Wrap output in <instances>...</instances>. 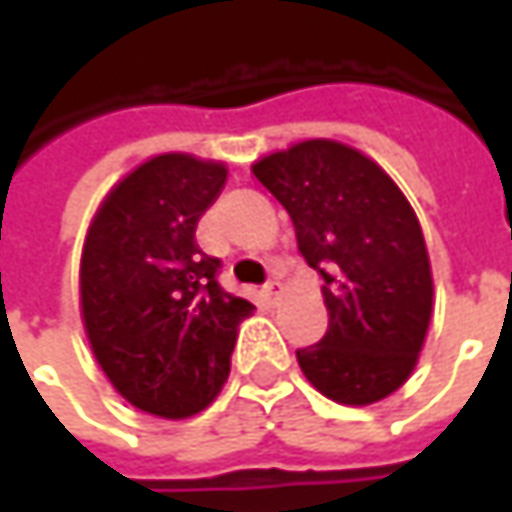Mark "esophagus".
Segmentation results:
<instances>
[{"label":"esophagus","instance_id":"esophagus-1","mask_svg":"<svg viewBox=\"0 0 512 512\" xmlns=\"http://www.w3.org/2000/svg\"><path fill=\"white\" fill-rule=\"evenodd\" d=\"M265 296L270 299V302H276V299L282 296V285H279V282H267Z\"/></svg>","mask_w":512,"mask_h":512}]
</instances>
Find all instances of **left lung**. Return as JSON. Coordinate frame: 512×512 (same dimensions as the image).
Wrapping results in <instances>:
<instances>
[{
  "label": "left lung",
  "mask_w": 512,
  "mask_h": 512,
  "mask_svg": "<svg viewBox=\"0 0 512 512\" xmlns=\"http://www.w3.org/2000/svg\"><path fill=\"white\" fill-rule=\"evenodd\" d=\"M296 227L322 279L325 339L296 350L322 396L362 407L396 393L419 362L433 276L422 225L373 159L333 139H307L253 165Z\"/></svg>",
  "instance_id": "1"
}]
</instances>
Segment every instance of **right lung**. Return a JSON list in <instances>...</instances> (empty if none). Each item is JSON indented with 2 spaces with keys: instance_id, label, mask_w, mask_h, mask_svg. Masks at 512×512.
I'll return each instance as SVG.
<instances>
[{
  "instance_id": "obj_1",
  "label": "right lung",
  "mask_w": 512,
  "mask_h": 512,
  "mask_svg": "<svg viewBox=\"0 0 512 512\" xmlns=\"http://www.w3.org/2000/svg\"><path fill=\"white\" fill-rule=\"evenodd\" d=\"M227 168L162 153L99 205L82 247L79 305L93 356L133 407L187 419L230 373L247 299L222 290V262L196 245V225L222 193Z\"/></svg>"
}]
</instances>
